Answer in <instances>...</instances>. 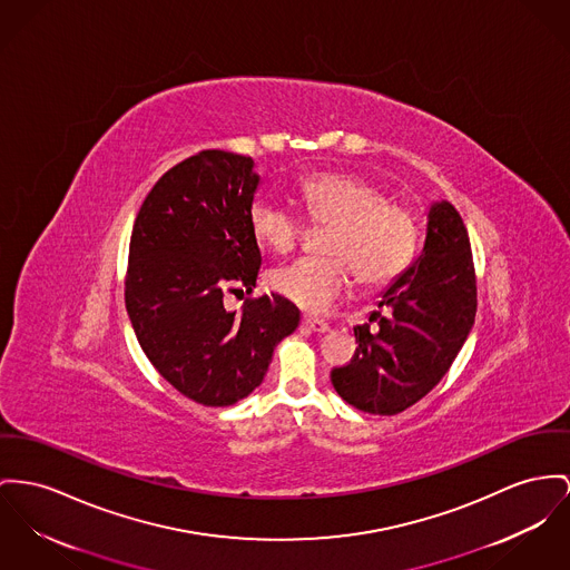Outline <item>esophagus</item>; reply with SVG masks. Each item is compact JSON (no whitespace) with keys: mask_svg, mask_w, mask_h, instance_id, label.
Masks as SVG:
<instances>
[{"mask_svg":"<svg viewBox=\"0 0 570 570\" xmlns=\"http://www.w3.org/2000/svg\"><path fill=\"white\" fill-rule=\"evenodd\" d=\"M303 326L308 328V331H313V333H326L331 328L328 322L317 320V317H303Z\"/></svg>","mask_w":570,"mask_h":570,"instance_id":"esophagus-1","label":"esophagus"}]
</instances>
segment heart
<instances>
[{
    "instance_id": "1",
    "label": "heart",
    "mask_w": 570,
    "mask_h": 570,
    "mask_svg": "<svg viewBox=\"0 0 570 570\" xmlns=\"http://www.w3.org/2000/svg\"><path fill=\"white\" fill-rule=\"evenodd\" d=\"M304 214L324 235L326 257H303L269 274V285L304 311L322 313L352 289L354 278L367 287L400 276L415 255L419 227L411 207L386 200L384 190L356 175L328 173L301 186ZM250 228L269 250L292 253L306 223L289 205L259 198L250 207Z\"/></svg>"
}]
</instances>
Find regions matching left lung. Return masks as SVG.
I'll return each mask as SVG.
<instances>
[{"mask_svg":"<svg viewBox=\"0 0 570 570\" xmlns=\"http://www.w3.org/2000/svg\"><path fill=\"white\" fill-rule=\"evenodd\" d=\"M382 311L356 326L358 347L331 380L347 404L397 415L450 372L475 322L478 287L466 227L452 203L430 207L423 253L382 296Z\"/></svg>","mask_w":570,"mask_h":570,"instance_id":"1","label":"left lung"}]
</instances>
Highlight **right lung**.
Segmentation results:
<instances>
[{"instance_id": "obj_1", "label": "right lung", "mask_w": 570, "mask_h": 570, "mask_svg": "<svg viewBox=\"0 0 570 570\" xmlns=\"http://www.w3.org/2000/svg\"><path fill=\"white\" fill-rule=\"evenodd\" d=\"M253 159L207 149L166 170L147 194L129 242L125 304L153 367L203 406H228L266 376L272 352L301 322L281 298H246L262 267L250 228L259 175Z\"/></svg>"}]
</instances>
